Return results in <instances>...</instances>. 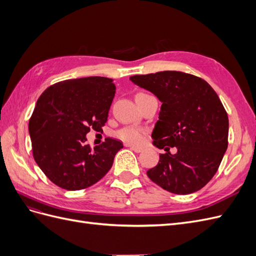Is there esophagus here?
<instances>
[{
  "label": "esophagus",
  "mask_w": 256,
  "mask_h": 256,
  "mask_svg": "<svg viewBox=\"0 0 256 256\" xmlns=\"http://www.w3.org/2000/svg\"><path fill=\"white\" fill-rule=\"evenodd\" d=\"M130 150L136 152H141L143 150L142 147H140V146H134V145H130Z\"/></svg>",
  "instance_id": "1"
}]
</instances>
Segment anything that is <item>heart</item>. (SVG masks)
I'll return each instance as SVG.
<instances>
[{"instance_id":"obj_1","label":"heart","mask_w":256,"mask_h":256,"mask_svg":"<svg viewBox=\"0 0 256 256\" xmlns=\"http://www.w3.org/2000/svg\"><path fill=\"white\" fill-rule=\"evenodd\" d=\"M146 136V130L141 127L127 126L118 131V138L128 144L138 145L143 143Z\"/></svg>"}]
</instances>
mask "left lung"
<instances>
[{"mask_svg":"<svg viewBox=\"0 0 256 256\" xmlns=\"http://www.w3.org/2000/svg\"><path fill=\"white\" fill-rule=\"evenodd\" d=\"M162 102L152 144L160 154L147 176L164 190L190 194L212 180L228 148V118L219 96L202 78L182 72L130 76ZM176 146L178 152H169Z\"/></svg>","mask_w":256,"mask_h":256,"instance_id":"obj_1","label":"left lung"}]
</instances>
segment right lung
<instances>
[{
  "instance_id": "add662e5",
  "label": "right lung",
  "mask_w": 256,
  "mask_h": 256,
  "mask_svg": "<svg viewBox=\"0 0 256 256\" xmlns=\"http://www.w3.org/2000/svg\"><path fill=\"white\" fill-rule=\"evenodd\" d=\"M114 95L112 79L88 76L58 82L38 98L28 132L36 164L53 184L81 190L109 172L122 143L106 138L92 150L86 134L104 126Z\"/></svg>"
}]
</instances>
